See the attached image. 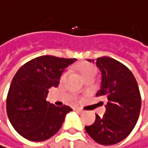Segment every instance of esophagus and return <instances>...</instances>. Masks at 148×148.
I'll return each mask as SVG.
<instances>
[{
  "mask_svg": "<svg viewBox=\"0 0 148 148\" xmlns=\"http://www.w3.org/2000/svg\"><path fill=\"white\" fill-rule=\"evenodd\" d=\"M75 110H76V111H78V112H83V110H82L81 108H75Z\"/></svg>",
  "mask_w": 148,
  "mask_h": 148,
  "instance_id": "1",
  "label": "esophagus"
}]
</instances>
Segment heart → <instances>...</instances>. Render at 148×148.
I'll return each instance as SVG.
<instances>
[{"label":"heart","mask_w":148,"mask_h":148,"mask_svg":"<svg viewBox=\"0 0 148 148\" xmlns=\"http://www.w3.org/2000/svg\"><path fill=\"white\" fill-rule=\"evenodd\" d=\"M78 71L80 72V73L82 75V76L85 79V80H88V79H94L95 76L97 75V67L95 66L94 65L90 64V63H88V62H83V63H81L79 66H78ZM67 75V71H64L62 73V75L60 76V82H63L66 77Z\"/></svg>","instance_id":"1"}]
</instances>
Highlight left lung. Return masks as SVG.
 I'll list each match as a JSON object with an SVG mask.
<instances>
[{"label": "left lung", "instance_id": "1", "mask_svg": "<svg viewBox=\"0 0 148 148\" xmlns=\"http://www.w3.org/2000/svg\"><path fill=\"white\" fill-rule=\"evenodd\" d=\"M96 64L102 73L96 97L107 99L106 111L102 118L97 115L95 123L85 130L96 142L114 145L125 140L137 124L141 97L134 75L124 64L110 57L98 58Z\"/></svg>", "mask_w": 148, "mask_h": 148}]
</instances>
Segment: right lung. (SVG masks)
<instances>
[{
    "mask_svg": "<svg viewBox=\"0 0 148 148\" xmlns=\"http://www.w3.org/2000/svg\"><path fill=\"white\" fill-rule=\"evenodd\" d=\"M76 59L51 55L35 58L15 75L7 97V113L15 130L31 141H44L61 127L69 106L46 101L49 89L58 87L61 73Z\"/></svg>",
    "mask_w": 148,
    "mask_h": 148,
    "instance_id": "obj_1",
    "label": "right lung"
}]
</instances>
